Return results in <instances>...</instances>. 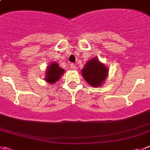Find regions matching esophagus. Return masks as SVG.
<instances>
[{"label": "esophagus", "instance_id": "esophagus-1", "mask_svg": "<svg viewBox=\"0 0 150 150\" xmlns=\"http://www.w3.org/2000/svg\"><path fill=\"white\" fill-rule=\"evenodd\" d=\"M70 68H71L72 70H76V65L75 64H71V65H70Z\"/></svg>", "mask_w": 150, "mask_h": 150}]
</instances>
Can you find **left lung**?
Instances as JSON below:
<instances>
[{
    "label": "left lung",
    "mask_w": 150,
    "mask_h": 150,
    "mask_svg": "<svg viewBox=\"0 0 150 150\" xmlns=\"http://www.w3.org/2000/svg\"><path fill=\"white\" fill-rule=\"evenodd\" d=\"M108 69L97 58L87 62L82 69V75L86 82L93 87H99L103 84L108 76Z\"/></svg>",
    "instance_id": "obj_1"
}]
</instances>
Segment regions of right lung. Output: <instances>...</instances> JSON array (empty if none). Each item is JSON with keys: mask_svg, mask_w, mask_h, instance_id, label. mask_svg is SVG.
I'll use <instances>...</instances> for the list:
<instances>
[{"mask_svg": "<svg viewBox=\"0 0 150 150\" xmlns=\"http://www.w3.org/2000/svg\"><path fill=\"white\" fill-rule=\"evenodd\" d=\"M64 71L59 66L58 63L51 62L46 70L45 80L48 82L50 84H53L56 81H58L61 76L64 74Z\"/></svg>", "mask_w": 150, "mask_h": 150, "instance_id": "right-lung-1", "label": "right lung"}]
</instances>
